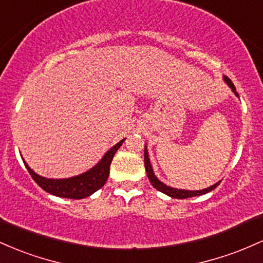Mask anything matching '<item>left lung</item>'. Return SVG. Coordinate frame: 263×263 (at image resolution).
Returning <instances> with one entry per match:
<instances>
[{
	"mask_svg": "<svg viewBox=\"0 0 263 263\" xmlns=\"http://www.w3.org/2000/svg\"><path fill=\"white\" fill-rule=\"evenodd\" d=\"M223 79H225L226 83L229 84V87L231 88L232 92H234L236 96L238 97V94H237V92H236V88H235L234 83H232V82H231V79L227 78L226 76L223 77ZM144 165H145V170H146V174H147V178H149L150 182H152L153 186H154L158 191H161V193L166 194L167 196L174 197V199H187V197H194V196L203 195V194H206V193H209V191H211V190H214V189H216L217 185L220 184V181H219V182H216V184H215V185H212V186H210V187L202 189V190H196V191L181 190V189H174V187L166 186V185L163 184V182H161L160 180L156 178L154 171H153L152 164H150L149 155H147L146 145H145V149H144Z\"/></svg>",
	"mask_w": 263,
	"mask_h": 263,
	"instance_id": "1",
	"label": "left lung"
}]
</instances>
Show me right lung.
<instances>
[{
	"label": "right lung",
	"mask_w": 263,
	"mask_h": 263,
	"mask_svg": "<svg viewBox=\"0 0 263 263\" xmlns=\"http://www.w3.org/2000/svg\"><path fill=\"white\" fill-rule=\"evenodd\" d=\"M123 140L116 144L113 147L105 153L102 160L99 161L96 166L92 167L90 170L85 171V173L81 174V175L74 176V178H68V179H47L43 176H40L38 174L34 173L31 167L23 161L27 167L29 175L32 179L40 185L47 193L52 194L54 196L60 197H67V199H84V197L90 196L92 194L99 190L105 181L108 180L109 170H110V163L113 160L114 155H116L117 150L119 149L120 145L123 144Z\"/></svg>",
	"instance_id": "right-lung-1"
}]
</instances>
